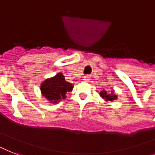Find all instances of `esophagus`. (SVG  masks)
<instances>
[{
  "label": "esophagus",
  "mask_w": 155,
  "mask_h": 155,
  "mask_svg": "<svg viewBox=\"0 0 155 155\" xmlns=\"http://www.w3.org/2000/svg\"><path fill=\"white\" fill-rule=\"evenodd\" d=\"M89 80H90V76L89 75H85L84 77V80H85V81H88Z\"/></svg>",
  "instance_id": "obj_1"
}]
</instances>
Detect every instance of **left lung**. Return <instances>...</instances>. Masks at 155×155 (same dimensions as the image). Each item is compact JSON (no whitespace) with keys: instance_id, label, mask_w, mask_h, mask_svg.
I'll return each mask as SVG.
<instances>
[{"instance_id":"1","label":"left lung","mask_w":155,"mask_h":155,"mask_svg":"<svg viewBox=\"0 0 155 155\" xmlns=\"http://www.w3.org/2000/svg\"><path fill=\"white\" fill-rule=\"evenodd\" d=\"M99 95L103 99H104L106 101H113V100H115L117 99V95L115 94H114V91H111V93L110 94H108L107 92V91L103 90L101 92L99 93Z\"/></svg>"}]
</instances>
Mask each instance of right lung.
Segmentation results:
<instances>
[{"mask_svg":"<svg viewBox=\"0 0 155 155\" xmlns=\"http://www.w3.org/2000/svg\"><path fill=\"white\" fill-rule=\"evenodd\" d=\"M73 85L67 82L64 75L60 72L45 80L41 86L42 95L51 104H57L65 99L67 93L71 91Z\"/></svg>","mask_w":155,"mask_h":155,"instance_id":"obj_1","label":"right lung"}]
</instances>
